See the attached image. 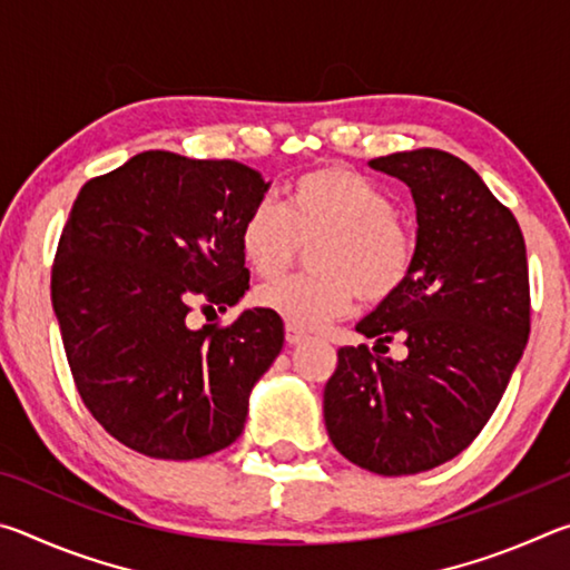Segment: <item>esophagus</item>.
Here are the masks:
<instances>
[{
  "instance_id": "esophagus-1",
  "label": "esophagus",
  "mask_w": 570,
  "mask_h": 570,
  "mask_svg": "<svg viewBox=\"0 0 570 570\" xmlns=\"http://www.w3.org/2000/svg\"><path fill=\"white\" fill-rule=\"evenodd\" d=\"M306 340V334L302 330H296V326L286 324V342L288 344H302Z\"/></svg>"
}]
</instances>
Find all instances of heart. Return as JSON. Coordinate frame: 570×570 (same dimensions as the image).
I'll use <instances>...</instances> for the list:
<instances>
[{"instance_id":"1","label":"heart","mask_w":570,"mask_h":570,"mask_svg":"<svg viewBox=\"0 0 570 570\" xmlns=\"http://www.w3.org/2000/svg\"><path fill=\"white\" fill-rule=\"evenodd\" d=\"M320 274L256 288L254 302L296 330H320L350 312L360 294L382 302L407 282L414 264L412 228L380 186L346 168H320L296 178L284 210L262 200L240 224L238 246L250 272L282 276L302 244H315Z\"/></svg>"}]
</instances>
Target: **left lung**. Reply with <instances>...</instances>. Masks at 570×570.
<instances>
[{"label":"left lung","instance_id":"1","mask_svg":"<svg viewBox=\"0 0 570 570\" xmlns=\"http://www.w3.org/2000/svg\"><path fill=\"white\" fill-rule=\"evenodd\" d=\"M410 188L417 250L397 292L356 332L394 336L404 360L342 346L324 422L342 455L377 475H414L460 455L485 428L530 334L525 240L465 160L420 148L370 160ZM374 346V350H377Z\"/></svg>","mask_w":570,"mask_h":570}]
</instances>
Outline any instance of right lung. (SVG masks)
Wrapping results in <instances>:
<instances>
[{"label":"right lung","mask_w":570,"mask_h":570,"mask_svg":"<svg viewBox=\"0 0 570 570\" xmlns=\"http://www.w3.org/2000/svg\"><path fill=\"white\" fill-rule=\"evenodd\" d=\"M272 183L236 160L146 150L82 186L52 266V308L85 407L158 460L236 442L254 384L284 346V322L244 308L190 330L196 298L240 302V224Z\"/></svg>","instance_id":"right-lung-1"}]
</instances>
